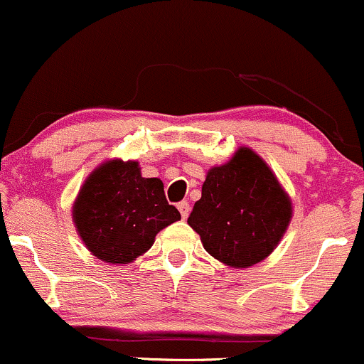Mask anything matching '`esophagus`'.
Returning a JSON list of instances; mask_svg holds the SVG:
<instances>
[{
  "label": "esophagus",
  "mask_w": 364,
  "mask_h": 364,
  "mask_svg": "<svg viewBox=\"0 0 364 364\" xmlns=\"http://www.w3.org/2000/svg\"><path fill=\"white\" fill-rule=\"evenodd\" d=\"M178 210H179V214H181L183 219H186L188 214H190V203H188L186 200H183V202L178 203Z\"/></svg>",
  "instance_id": "obj_1"
}]
</instances>
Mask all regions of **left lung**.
Returning a JSON list of instances; mask_svg holds the SVG:
<instances>
[{
  "label": "left lung",
  "instance_id": "obj_1",
  "mask_svg": "<svg viewBox=\"0 0 364 364\" xmlns=\"http://www.w3.org/2000/svg\"><path fill=\"white\" fill-rule=\"evenodd\" d=\"M292 219L291 196L250 147L208 169L188 224L215 260L248 269L277 248Z\"/></svg>",
  "mask_w": 364,
  "mask_h": 364
}]
</instances>
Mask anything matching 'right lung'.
<instances>
[{
	"label": "right lung",
	"instance_id": "obj_1",
	"mask_svg": "<svg viewBox=\"0 0 364 364\" xmlns=\"http://www.w3.org/2000/svg\"><path fill=\"white\" fill-rule=\"evenodd\" d=\"M72 219L87 250L99 260L124 265L141 257L159 231L181 219L159 178H144L136 161L109 159L87 176Z\"/></svg>",
	"mask_w": 364,
	"mask_h": 364
}]
</instances>
